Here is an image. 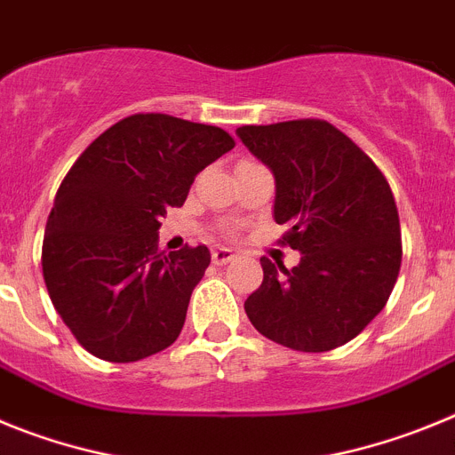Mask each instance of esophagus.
<instances>
[{
	"mask_svg": "<svg viewBox=\"0 0 455 455\" xmlns=\"http://www.w3.org/2000/svg\"><path fill=\"white\" fill-rule=\"evenodd\" d=\"M232 259H235V252H232L230 248H216V251L212 252V262H214L216 267H223V264H230Z\"/></svg>",
	"mask_w": 455,
	"mask_h": 455,
	"instance_id": "esophagus-1",
	"label": "esophagus"
}]
</instances>
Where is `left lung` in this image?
Segmentation results:
<instances>
[{
	"instance_id": "1",
	"label": "left lung",
	"mask_w": 455,
	"mask_h": 455,
	"mask_svg": "<svg viewBox=\"0 0 455 455\" xmlns=\"http://www.w3.org/2000/svg\"><path fill=\"white\" fill-rule=\"evenodd\" d=\"M236 136L275 178L273 219L300 252L293 268L262 257L243 307L275 344L323 353L351 341L385 307L401 268V225L376 164L325 120L246 124Z\"/></svg>"
}]
</instances>
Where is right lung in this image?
Masks as SVG:
<instances>
[{"instance_id": "1", "label": "right lung", "mask_w": 455, "mask_h": 455, "mask_svg": "<svg viewBox=\"0 0 455 455\" xmlns=\"http://www.w3.org/2000/svg\"><path fill=\"white\" fill-rule=\"evenodd\" d=\"M235 148L220 127L136 114L82 152L56 191L43 277L77 341L107 363H136L182 332L207 246L159 252L168 207H182L203 168Z\"/></svg>"}]
</instances>
